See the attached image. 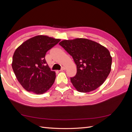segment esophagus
<instances>
[{
  "label": "esophagus",
  "mask_w": 132,
  "mask_h": 132,
  "mask_svg": "<svg viewBox=\"0 0 132 132\" xmlns=\"http://www.w3.org/2000/svg\"><path fill=\"white\" fill-rule=\"evenodd\" d=\"M65 69V68L64 67H62V68H61V70H60V71H63V70H64Z\"/></svg>",
  "instance_id": "esophagus-1"
}]
</instances>
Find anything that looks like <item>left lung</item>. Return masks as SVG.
Returning a JSON list of instances; mask_svg holds the SVG:
<instances>
[{"mask_svg":"<svg viewBox=\"0 0 132 132\" xmlns=\"http://www.w3.org/2000/svg\"><path fill=\"white\" fill-rule=\"evenodd\" d=\"M59 44L77 65V74L70 81L79 92L94 91L104 82L112 64V57L106 47L86 38L63 40Z\"/></svg>","mask_w":132,"mask_h":132,"instance_id":"1","label":"left lung"}]
</instances>
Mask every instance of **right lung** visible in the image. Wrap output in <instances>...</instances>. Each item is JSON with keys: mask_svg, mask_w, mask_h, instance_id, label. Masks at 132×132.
Instances as JSON below:
<instances>
[{"mask_svg": "<svg viewBox=\"0 0 132 132\" xmlns=\"http://www.w3.org/2000/svg\"><path fill=\"white\" fill-rule=\"evenodd\" d=\"M61 41L38 35L22 43L15 50L12 68L18 80L26 91L42 94L50 89L55 79L45 59L47 52Z\"/></svg>", "mask_w": 132, "mask_h": 132, "instance_id": "1", "label": "right lung"}]
</instances>
